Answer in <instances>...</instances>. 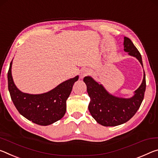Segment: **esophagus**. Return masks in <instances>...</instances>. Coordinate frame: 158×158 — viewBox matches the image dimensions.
<instances>
[{"label":"esophagus","instance_id":"obj_1","mask_svg":"<svg viewBox=\"0 0 158 158\" xmlns=\"http://www.w3.org/2000/svg\"><path fill=\"white\" fill-rule=\"evenodd\" d=\"M89 73V71L88 69H82L81 72V78L82 79L85 76H87Z\"/></svg>","mask_w":158,"mask_h":158}]
</instances>
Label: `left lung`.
I'll use <instances>...</instances> for the list:
<instances>
[{
    "label": "left lung",
    "instance_id": "1",
    "mask_svg": "<svg viewBox=\"0 0 158 158\" xmlns=\"http://www.w3.org/2000/svg\"><path fill=\"white\" fill-rule=\"evenodd\" d=\"M124 50L134 56L142 63L141 55L129 38H124ZM90 102L88 109L97 122L105 127H113L123 124L135 115L140 107L146 91V75L140 87L134 92V95L129 99L113 96L108 93L102 85L90 76L84 77Z\"/></svg>",
    "mask_w": 158,
    "mask_h": 158
}]
</instances>
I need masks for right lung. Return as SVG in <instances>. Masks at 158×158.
<instances>
[{
    "instance_id": "obj_1",
    "label": "right lung",
    "mask_w": 158,
    "mask_h": 158,
    "mask_svg": "<svg viewBox=\"0 0 158 158\" xmlns=\"http://www.w3.org/2000/svg\"><path fill=\"white\" fill-rule=\"evenodd\" d=\"M12 63L7 73L8 90L11 99L21 115L39 125H51L60 120L66 110V100L78 76L64 81L50 92L30 94L17 89L12 79Z\"/></svg>"
}]
</instances>
